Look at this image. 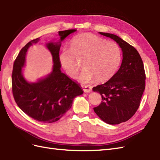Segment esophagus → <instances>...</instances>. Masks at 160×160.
Listing matches in <instances>:
<instances>
[{
	"label": "esophagus",
	"instance_id": "34e87169",
	"mask_svg": "<svg viewBox=\"0 0 160 160\" xmlns=\"http://www.w3.org/2000/svg\"><path fill=\"white\" fill-rule=\"evenodd\" d=\"M81 87H82L84 92L89 93V92H91L92 90V86H90V85H81Z\"/></svg>",
	"mask_w": 160,
	"mask_h": 160
}]
</instances>
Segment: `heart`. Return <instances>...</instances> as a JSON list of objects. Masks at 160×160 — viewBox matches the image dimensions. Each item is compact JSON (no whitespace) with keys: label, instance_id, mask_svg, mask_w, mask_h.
<instances>
[{"label":"heart","instance_id":"heart-1","mask_svg":"<svg viewBox=\"0 0 160 160\" xmlns=\"http://www.w3.org/2000/svg\"><path fill=\"white\" fill-rule=\"evenodd\" d=\"M83 61L85 68L78 77L87 83L96 78L107 81L113 76L121 61V52L115 42L105 41L94 34H78L71 41L70 49H64L59 56L62 68L71 78H75Z\"/></svg>","mask_w":160,"mask_h":160}]
</instances>
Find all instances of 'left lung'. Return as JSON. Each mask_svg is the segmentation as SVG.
<instances>
[{"label": "left lung", "mask_w": 160, "mask_h": 160, "mask_svg": "<svg viewBox=\"0 0 160 160\" xmlns=\"http://www.w3.org/2000/svg\"><path fill=\"white\" fill-rule=\"evenodd\" d=\"M99 33L116 41L123 53L118 71L105 83L93 88L102 99L93 111L105 123L115 125L130 119L137 111L145 88V72L141 57L133 46L115 34Z\"/></svg>", "instance_id": "1"}]
</instances>
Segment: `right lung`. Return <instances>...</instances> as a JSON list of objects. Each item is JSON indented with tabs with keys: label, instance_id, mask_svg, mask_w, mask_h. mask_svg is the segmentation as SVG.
<instances>
[{
	"label": "right lung",
	"instance_id": "1",
	"mask_svg": "<svg viewBox=\"0 0 160 160\" xmlns=\"http://www.w3.org/2000/svg\"><path fill=\"white\" fill-rule=\"evenodd\" d=\"M77 30L59 31L58 42L50 41L45 46L52 56V71L37 82L30 83L23 76L27 51L39 38L28 42L15 59L12 72V92L15 101L26 115L43 123L59 120L71 108L72 101L83 93L79 84L61 71L59 52L62 42Z\"/></svg>",
	"mask_w": 160,
	"mask_h": 160
}]
</instances>
